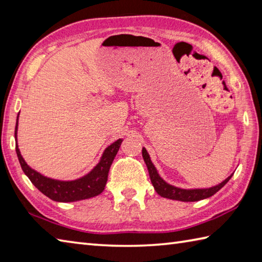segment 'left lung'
Listing matches in <instances>:
<instances>
[{
    "label": "left lung",
    "mask_w": 262,
    "mask_h": 262,
    "mask_svg": "<svg viewBox=\"0 0 262 262\" xmlns=\"http://www.w3.org/2000/svg\"><path fill=\"white\" fill-rule=\"evenodd\" d=\"M142 157H143V161H145L147 165L149 176H150V181L155 190H156V192L159 195H162L164 198H167V199L180 200V201H199L202 199L209 198V196L215 194L217 191H220L233 176V174L229 175L228 178L225 181H223L221 184L212 186V188H209V189H193V190L180 189V188H176V186L166 183L161 176H159L145 148H142Z\"/></svg>",
    "instance_id": "1"
}]
</instances>
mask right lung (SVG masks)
Masks as SVG:
<instances>
[{
	"label": "right lung",
	"mask_w": 262,
	"mask_h": 262,
	"mask_svg": "<svg viewBox=\"0 0 262 262\" xmlns=\"http://www.w3.org/2000/svg\"><path fill=\"white\" fill-rule=\"evenodd\" d=\"M17 129L18 121L17 124H15L14 130L15 141H17ZM121 143V139L116 140L114 143H112L111 146L105 149L100 162L96 165V167L92 172L84 175L83 178L74 181H57L46 178V176H42L41 174L36 172V170L30 168L28 165H27L25 159L21 156L18 145H15V151H17V156L21 165V168H23L25 174L28 176L31 183H33L41 193H44L46 196H49L50 199L54 201L72 202L92 198V196L98 195L103 192V190L105 189L106 182H107L110 167L114 161L117 151H119Z\"/></svg>",
	"instance_id": "right-lung-1"
}]
</instances>
